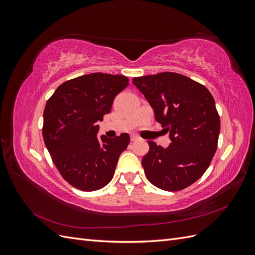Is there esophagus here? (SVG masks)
I'll return each instance as SVG.
<instances>
[{
  "mask_svg": "<svg viewBox=\"0 0 255 255\" xmlns=\"http://www.w3.org/2000/svg\"><path fill=\"white\" fill-rule=\"evenodd\" d=\"M138 139H139V137H138L137 135H135V134L130 135V141H137Z\"/></svg>",
  "mask_w": 255,
  "mask_h": 255,
  "instance_id": "1",
  "label": "esophagus"
}]
</instances>
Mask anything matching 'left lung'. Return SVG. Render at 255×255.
<instances>
[{
    "label": "left lung",
    "mask_w": 255,
    "mask_h": 255,
    "mask_svg": "<svg viewBox=\"0 0 255 255\" xmlns=\"http://www.w3.org/2000/svg\"><path fill=\"white\" fill-rule=\"evenodd\" d=\"M133 84L171 140L166 149L148 142L141 160L146 177L167 191L188 187L206 171L217 149L220 119L213 96L203 85L174 72L134 78Z\"/></svg>",
    "instance_id": "left-lung-1"
}]
</instances>
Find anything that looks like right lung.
<instances>
[{
  "instance_id": "obj_1",
  "label": "right lung",
  "mask_w": 255,
  "mask_h": 255,
  "mask_svg": "<svg viewBox=\"0 0 255 255\" xmlns=\"http://www.w3.org/2000/svg\"><path fill=\"white\" fill-rule=\"evenodd\" d=\"M128 85L125 75L101 72L63 83L48 100L42 136L64 179L73 187L94 191L113 179L129 136H97L100 121L109 114L115 97Z\"/></svg>"
}]
</instances>
